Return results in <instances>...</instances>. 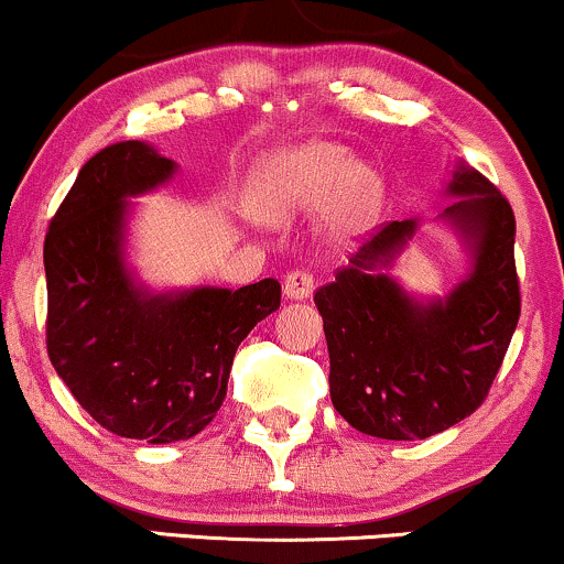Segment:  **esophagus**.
<instances>
[{"label": "esophagus", "instance_id": "obj_1", "mask_svg": "<svg viewBox=\"0 0 564 564\" xmlns=\"http://www.w3.org/2000/svg\"><path fill=\"white\" fill-rule=\"evenodd\" d=\"M315 291V278L310 270H291L286 275V281H283V294L289 296V300H310Z\"/></svg>", "mask_w": 564, "mask_h": 564}]
</instances>
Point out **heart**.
<instances>
[{
  "instance_id": "obj_1",
  "label": "heart",
  "mask_w": 564,
  "mask_h": 564,
  "mask_svg": "<svg viewBox=\"0 0 564 564\" xmlns=\"http://www.w3.org/2000/svg\"><path fill=\"white\" fill-rule=\"evenodd\" d=\"M332 193L328 215L339 228H355L373 215L381 198L379 174L366 164H349L334 142H313L273 153L257 166L251 206L262 219H286L321 204Z\"/></svg>"
}]
</instances>
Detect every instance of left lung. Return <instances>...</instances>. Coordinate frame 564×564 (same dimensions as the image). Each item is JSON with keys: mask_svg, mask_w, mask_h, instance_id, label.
Instances as JSON below:
<instances>
[{"mask_svg": "<svg viewBox=\"0 0 564 564\" xmlns=\"http://www.w3.org/2000/svg\"><path fill=\"white\" fill-rule=\"evenodd\" d=\"M440 217L469 249L467 278L443 300H416L381 273L416 232L387 223L315 291L328 341L332 403L358 432L424 440L471 416L488 398L520 321L514 212L480 172L458 164Z\"/></svg>", "mask_w": 564, "mask_h": 564, "instance_id": "obj_1", "label": "left lung"}]
</instances>
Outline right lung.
Listing matches in <instances>:
<instances>
[{
  "label": "right lung",
  "mask_w": 564,
  "mask_h": 564,
  "mask_svg": "<svg viewBox=\"0 0 564 564\" xmlns=\"http://www.w3.org/2000/svg\"><path fill=\"white\" fill-rule=\"evenodd\" d=\"M177 164L148 142L102 148L70 185L44 238L47 355L102 430L174 443L198 435L228 392L232 358L281 307V283L153 294L124 262L129 200Z\"/></svg>",
  "instance_id": "add662e5"
}]
</instances>
